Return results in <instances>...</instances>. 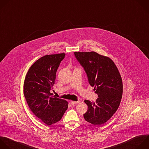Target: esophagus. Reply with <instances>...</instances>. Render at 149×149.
I'll return each instance as SVG.
<instances>
[{"mask_svg":"<svg viewBox=\"0 0 149 149\" xmlns=\"http://www.w3.org/2000/svg\"><path fill=\"white\" fill-rule=\"evenodd\" d=\"M78 102H79V101H71V104L72 105H75V104H77Z\"/></svg>","mask_w":149,"mask_h":149,"instance_id":"obj_1","label":"esophagus"}]
</instances>
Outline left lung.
<instances>
[{"label":"left lung","mask_w":149,"mask_h":149,"mask_svg":"<svg viewBox=\"0 0 149 149\" xmlns=\"http://www.w3.org/2000/svg\"><path fill=\"white\" fill-rule=\"evenodd\" d=\"M74 54L98 97L95 102L84 101L88 105L84 119L94 125H101L113 116L120 105L123 93L121 76L113 61L107 57L94 52Z\"/></svg>","instance_id":"1"}]
</instances>
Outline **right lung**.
Masks as SVG:
<instances>
[{
  "instance_id": "add662e5",
  "label": "right lung",
  "mask_w": 149,
  "mask_h": 149,
  "mask_svg": "<svg viewBox=\"0 0 149 149\" xmlns=\"http://www.w3.org/2000/svg\"><path fill=\"white\" fill-rule=\"evenodd\" d=\"M64 53L44 56L29 70L23 92L32 112L42 122L51 125L61 120L68 108V102L50 93L55 83L56 72Z\"/></svg>"
}]
</instances>
